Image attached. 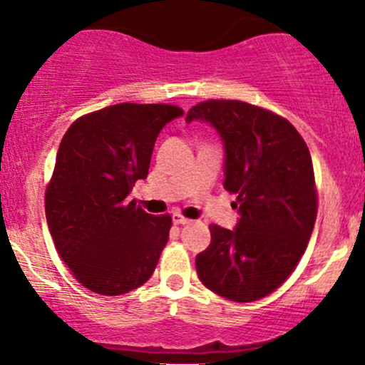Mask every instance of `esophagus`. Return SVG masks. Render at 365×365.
Instances as JSON below:
<instances>
[{
    "label": "esophagus",
    "instance_id": "esophagus-1",
    "mask_svg": "<svg viewBox=\"0 0 365 365\" xmlns=\"http://www.w3.org/2000/svg\"><path fill=\"white\" fill-rule=\"evenodd\" d=\"M173 223H175V225H187V223H190V220L183 217L182 214L175 212V214H173Z\"/></svg>",
    "mask_w": 365,
    "mask_h": 365
}]
</instances>
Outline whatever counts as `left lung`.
<instances>
[{
  "instance_id": "obj_1",
  "label": "left lung",
  "mask_w": 365,
  "mask_h": 365,
  "mask_svg": "<svg viewBox=\"0 0 365 365\" xmlns=\"http://www.w3.org/2000/svg\"><path fill=\"white\" fill-rule=\"evenodd\" d=\"M207 122L223 142V187L237 194L232 230L210 225L196 272L214 294L236 302L267 297L304 254L317 217L309 149L297 129L241 101H205L185 122Z\"/></svg>"
}]
</instances>
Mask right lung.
Masks as SVG:
<instances>
[{
  "label": "right lung",
  "mask_w": 365,
  "mask_h": 365,
  "mask_svg": "<svg viewBox=\"0 0 365 365\" xmlns=\"http://www.w3.org/2000/svg\"><path fill=\"white\" fill-rule=\"evenodd\" d=\"M182 115L176 106L124 102L64 133L44 210L59 255L95 294H128L155 272L171 216L148 214L128 194L148 178L160 131Z\"/></svg>",
  "instance_id": "add662e5"
}]
</instances>
